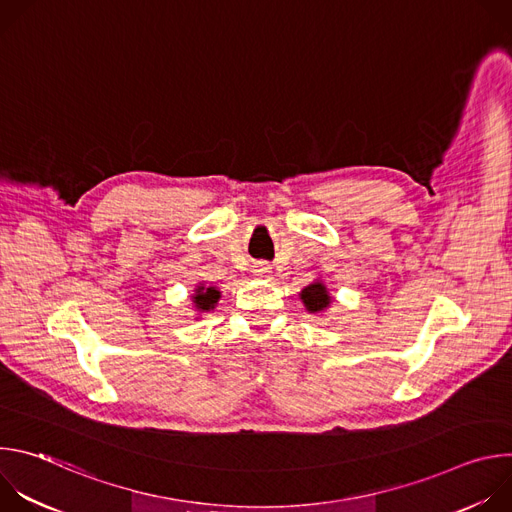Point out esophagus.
I'll use <instances>...</instances> for the list:
<instances>
[{"label":"esophagus","mask_w":512,"mask_h":512,"mask_svg":"<svg viewBox=\"0 0 512 512\" xmlns=\"http://www.w3.org/2000/svg\"><path fill=\"white\" fill-rule=\"evenodd\" d=\"M269 273H271V267L267 263H255L253 265V275L255 277H269Z\"/></svg>","instance_id":"esophagus-1"}]
</instances>
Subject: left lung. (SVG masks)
<instances>
[{
  "label": "left lung",
  "mask_w": 512,
  "mask_h": 512,
  "mask_svg": "<svg viewBox=\"0 0 512 512\" xmlns=\"http://www.w3.org/2000/svg\"><path fill=\"white\" fill-rule=\"evenodd\" d=\"M300 300H302L306 312L314 314V316L326 314L334 302V298L330 296V291L322 279H314L310 285H306L300 291Z\"/></svg>",
  "instance_id": "1"
}]
</instances>
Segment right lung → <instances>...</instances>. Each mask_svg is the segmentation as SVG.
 I'll return each instance as SVG.
<instances>
[{
  "instance_id": "add662e5",
  "label": "right lung",
  "mask_w": 512,
  "mask_h": 512,
  "mask_svg": "<svg viewBox=\"0 0 512 512\" xmlns=\"http://www.w3.org/2000/svg\"><path fill=\"white\" fill-rule=\"evenodd\" d=\"M190 300H192V308H194L196 316H202L204 312H210V310L216 308L218 300H221V289L214 287V285L196 283Z\"/></svg>"
}]
</instances>
